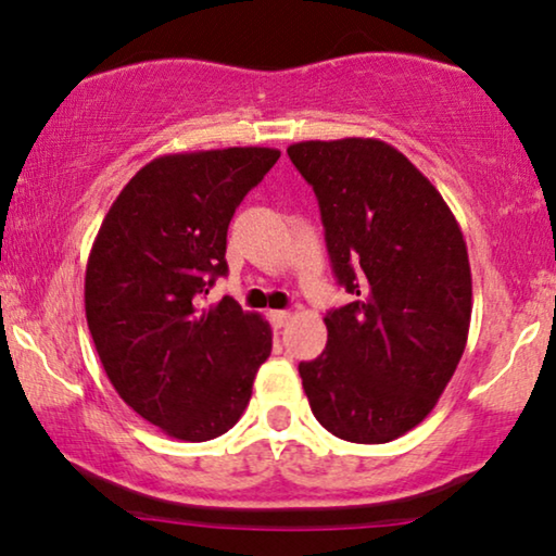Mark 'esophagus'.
Here are the masks:
<instances>
[{
  "label": "esophagus",
  "instance_id": "34e87169",
  "mask_svg": "<svg viewBox=\"0 0 556 556\" xmlns=\"http://www.w3.org/2000/svg\"><path fill=\"white\" fill-rule=\"evenodd\" d=\"M268 318H270V324L276 326V329H283V326L291 321V314H288V311H270Z\"/></svg>",
  "mask_w": 556,
  "mask_h": 556
}]
</instances>
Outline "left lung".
Returning a JSON list of instances; mask_svg holds the SVG:
<instances>
[{"mask_svg":"<svg viewBox=\"0 0 556 556\" xmlns=\"http://www.w3.org/2000/svg\"><path fill=\"white\" fill-rule=\"evenodd\" d=\"M314 187L333 276L356 299L331 308L326 349L301 362L311 413L349 443H390L435 407L468 341L470 265L451 207L379 139L288 147Z\"/></svg>","mask_w":556,"mask_h":556,"instance_id":"obj_1","label":"left lung"}]
</instances>
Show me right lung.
Wrapping results in <instances>:
<instances>
[{"mask_svg":"<svg viewBox=\"0 0 556 556\" xmlns=\"http://www.w3.org/2000/svg\"><path fill=\"white\" fill-rule=\"evenodd\" d=\"M278 149L166 154L121 189L86 268L96 352L134 413L169 438L204 443L245 413L273 331L225 295L197 308L227 273V227Z\"/></svg>","mask_w":556,"mask_h":556,"instance_id":"add662e5","label":"right lung"}]
</instances>
